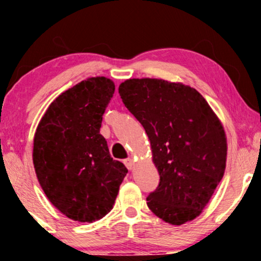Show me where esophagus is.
<instances>
[{"mask_svg": "<svg viewBox=\"0 0 261 261\" xmlns=\"http://www.w3.org/2000/svg\"><path fill=\"white\" fill-rule=\"evenodd\" d=\"M124 163H125V166L127 167V169H130V170L134 169V167H135V161L133 160V158H126V160L124 161Z\"/></svg>", "mask_w": 261, "mask_h": 261, "instance_id": "esophagus-1", "label": "esophagus"}]
</instances>
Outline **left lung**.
Instances as JSON below:
<instances>
[{"label":"left lung","mask_w":261,"mask_h":261,"mask_svg":"<svg viewBox=\"0 0 261 261\" xmlns=\"http://www.w3.org/2000/svg\"><path fill=\"white\" fill-rule=\"evenodd\" d=\"M122 103L151 141L160 184L147 206L166 222L182 224L207 205L226 168L227 142L220 120L196 89L155 79L119 86Z\"/></svg>","instance_id":"1"}]
</instances>
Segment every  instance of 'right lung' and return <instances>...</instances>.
Returning a JSON list of instances; mask_svg holds the SVG:
<instances>
[{"label": "right lung", "mask_w": 261, "mask_h": 261, "mask_svg": "<svg viewBox=\"0 0 261 261\" xmlns=\"http://www.w3.org/2000/svg\"><path fill=\"white\" fill-rule=\"evenodd\" d=\"M114 91L106 77L82 81L50 104L34 136L33 163L45 195L79 222L106 216L127 173L99 134Z\"/></svg>", "instance_id": "add662e5"}]
</instances>
